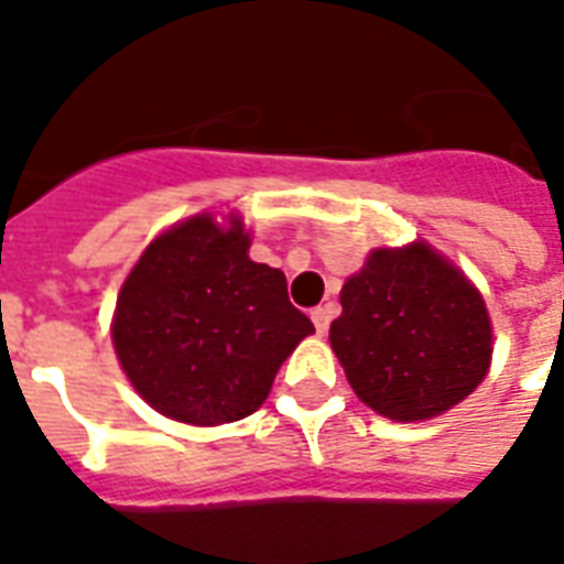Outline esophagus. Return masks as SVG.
Listing matches in <instances>:
<instances>
[{"mask_svg":"<svg viewBox=\"0 0 564 564\" xmlns=\"http://www.w3.org/2000/svg\"><path fill=\"white\" fill-rule=\"evenodd\" d=\"M332 314H335V307H332V305H319V307H314V311H311V319H314V326H317L319 335H326V332H329Z\"/></svg>","mask_w":564,"mask_h":564,"instance_id":"34e87169","label":"esophagus"}]
</instances>
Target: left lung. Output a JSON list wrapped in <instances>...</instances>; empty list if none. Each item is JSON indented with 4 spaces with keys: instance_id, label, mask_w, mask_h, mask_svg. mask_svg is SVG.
I'll return each mask as SVG.
<instances>
[{
    "instance_id": "left-lung-1",
    "label": "left lung",
    "mask_w": 564,
    "mask_h": 564,
    "mask_svg": "<svg viewBox=\"0 0 564 564\" xmlns=\"http://www.w3.org/2000/svg\"><path fill=\"white\" fill-rule=\"evenodd\" d=\"M329 341L356 395L399 423L459 404L492 359L484 299L429 245L375 250L344 283Z\"/></svg>"
}]
</instances>
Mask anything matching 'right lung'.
Wrapping results in <instances>:
<instances>
[{"mask_svg": "<svg viewBox=\"0 0 564 564\" xmlns=\"http://www.w3.org/2000/svg\"><path fill=\"white\" fill-rule=\"evenodd\" d=\"M241 220L210 214L162 232L117 295L115 350L160 414L189 425L245 420L314 323L293 307L283 271L247 257Z\"/></svg>", "mask_w": 564, "mask_h": 564, "instance_id": "add662e5", "label": "right lung"}]
</instances>
